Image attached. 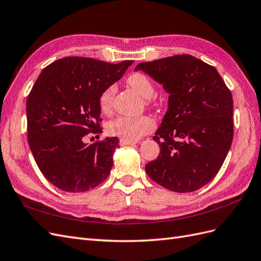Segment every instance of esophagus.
Instances as JSON below:
<instances>
[{
	"mask_svg": "<svg viewBox=\"0 0 261 261\" xmlns=\"http://www.w3.org/2000/svg\"><path fill=\"white\" fill-rule=\"evenodd\" d=\"M138 141L135 140V141H132V140H127V139H124V138H121L120 139V145L121 146H127V145H134V144H137Z\"/></svg>",
	"mask_w": 261,
	"mask_h": 261,
	"instance_id": "34e87169",
	"label": "esophagus"
}]
</instances>
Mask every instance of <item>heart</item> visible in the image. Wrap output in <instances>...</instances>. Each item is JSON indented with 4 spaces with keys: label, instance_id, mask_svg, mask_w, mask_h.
I'll return each instance as SVG.
<instances>
[{
    "label": "heart",
    "instance_id": "b5f03b06",
    "mask_svg": "<svg viewBox=\"0 0 261 261\" xmlns=\"http://www.w3.org/2000/svg\"><path fill=\"white\" fill-rule=\"evenodd\" d=\"M128 84L135 89L141 97L149 99L153 96L154 87L149 78L141 74L135 73L128 77ZM116 93V85H110L102 91L99 98V105L103 112H109L112 108V102ZM154 127V122L149 116L128 117L120 116L115 120L109 122L107 132L112 136H117L127 140L135 141L145 134L151 132Z\"/></svg>",
    "mask_w": 261,
    "mask_h": 261
}]
</instances>
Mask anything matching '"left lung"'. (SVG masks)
<instances>
[{"label":"left lung","instance_id":"8db88e82","mask_svg":"<svg viewBox=\"0 0 261 261\" xmlns=\"http://www.w3.org/2000/svg\"><path fill=\"white\" fill-rule=\"evenodd\" d=\"M169 93L153 139L159 156L146 164L155 183L176 193L201 188L217 175L233 140V99L218 70L188 54L139 63Z\"/></svg>","mask_w":261,"mask_h":261}]
</instances>
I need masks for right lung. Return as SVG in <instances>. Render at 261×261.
Returning a JSON list of instances; mask_svg holds the SVG:
<instances>
[{"label": "right lung", "instance_id": "add662e5", "mask_svg": "<svg viewBox=\"0 0 261 261\" xmlns=\"http://www.w3.org/2000/svg\"><path fill=\"white\" fill-rule=\"evenodd\" d=\"M134 61L111 64L70 57L43 68L26 105L28 143L44 177L68 193L98 186L110 174L117 137L88 145L89 133H101L99 98Z\"/></svg>", "mask_w": 261, "mask_h": 261}]
</instances>
